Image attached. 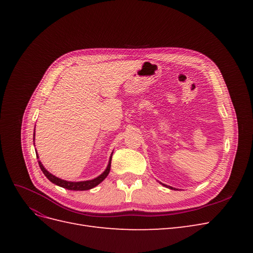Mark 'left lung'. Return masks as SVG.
<instances>
[{
  "mask_svg": "<svg viewBox=\"0 0 253 253\" xmlns=\"http://www.w3.org/2000/svg\"><path fill=\"white\" fill-rule=\"evenodd\" d=\"M163 186H165V187H167V188H169V189H171V190H177V189H175V188H173V187H170V186H167V185H165V183H162Z\"/></svg>",
  "mask_w": 253,
  "mask_h": 253,
  "instance_id": "8db88e82",
  "label": "left lung"
}]
</instances>
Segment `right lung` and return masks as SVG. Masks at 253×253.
<instances>
[{"label": "right lung", "instance_id": "add662e5", "mask_svg": "<svg viewBox=\"0 0 253 253\" xmlns=\"http://www.w3.org/2000/svg\"><path fill=\"white\" fill-rule=\"evenodd\" d=\"M34 141H35V133H34ZM35 144V143H34ZM37 153V152H36ZM113 155V153H112ZM37 158H39L37 156ZM111 162H112V156L110 157V162H109V165L108 167H106L105 171L101 174L99 175L98 177L91 179V180H85V181H67V180H64V179H61V178H58L57 176L52 175L51 173H49L45 168L43 167L42 163L39 160V166H40V169L42 170V172L44 173V175L46 176V177L48 178V180H50L52 183H55V185L59 186V187H62L64 189H67V190H73V191H85V190H89L91 188H94L96 186H98L99 183H100L101 181H103L105 179L106 176L109 175L110 173V170H111Z\"/></svg>", "mask_w": 253, "mask_h": 253}]
</instances>
